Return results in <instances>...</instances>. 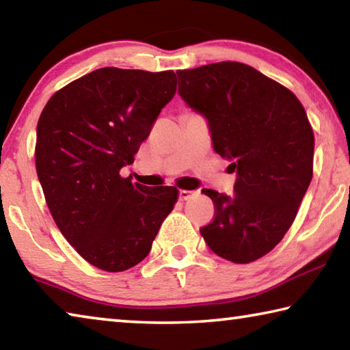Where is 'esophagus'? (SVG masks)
Returning a JSON list of instances; mask_svg holds the SVG:
<instances>
[{
	"instance_id": "1",
	"label": "esophagus",
	"mask_w": 350,
	"mask_h": 350,
	"mask_svg": "<svg viewBox=\"0 0 350 350\" xmlns=\"http://www.w3.org/2000/svg\"><path fill=\"white\" fill-rule=\"evenodd\" d=\"M194 191H191V189H179V199L180 200H188L189 198L194 196Z\"/></svg>"
}]
</instances>
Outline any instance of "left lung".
Returning <instances> with one entry per match:
<instances>
[{
	"label": "left lung",
	"mask_w": 350,
	"mask_h": 350,
	"mask_svg": "<svg viewBox=\"0 0 350 350\" xmlns=\"http://www.w3.org/2000/svg\"><path fill=\"white\" fill-rule=\"evenodd\" d=\"M179 96L202 116L213 150L232 161V196L204 188L215 219L200 228L217 256L247 264L267 254L293 224L313 170V131L299 100L236 62L177 70Z\"/></svg>",
	"instance_id": "8db88e82"
}]
</instances>
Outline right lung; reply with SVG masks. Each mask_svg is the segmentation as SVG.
Returning <instances> with one entry per match:
<instances>
[{"instance_id": "obj_1", "label": "right lung", "mask_w": 350, "mask_h": 350, "mask_svg": "<svg viewBox=\"0 0 350 350\" xmlns=\"http://www.w3.org/2000/svg\"><path fill=\"white\" fill-rule=\"evenodd\" d=\"M176 94L173 70L102 68L55 92L37 125L35 165L46 204L81 258L105 271L137 265L179 196L120 170Z\"/></svg>"}]
</instances>
